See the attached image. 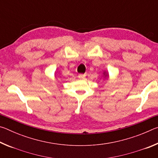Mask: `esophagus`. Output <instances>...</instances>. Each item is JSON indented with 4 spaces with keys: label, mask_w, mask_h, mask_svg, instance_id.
<instances>
[{
    "label": "esophagus",
    "mask_w": 158,
    "mask_h": 158,
    "mask_svg": "<svg viewBox=\"0 0 158 158\" xmlns=\"http://www.w3.org/2000/svg\"><path fill=\"white\" fill-rule=\"evenodd\" d=\"M85 75H86V74H79L78 75V77L79 79H82V78H84Z\"/></svg>",
    "instance_id": "1"
}]
</instances>
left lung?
Returning a JSON list of instances; mask_svg holds the SVG:
<instances>
[{"label": "left lung", "instance_id": "obj_1", "mask_svg": "<svg viewBox=\"0 0 158 158\" xmlns=\"http://www.w3.org/2000/svg\"><path fill=\"white\" fill-rule=\"evenodd\" d=\"M104 74H105V77H108V74H106V73H105H105H104Z\"/></svg>", "mask_w": 158, "mask_h": 158}]
</instances>
